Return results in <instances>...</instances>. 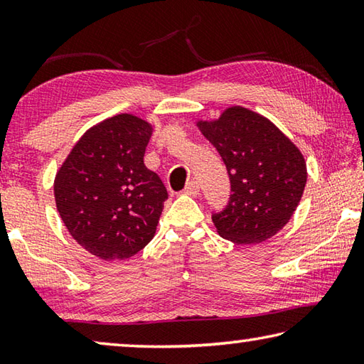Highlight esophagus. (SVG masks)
Listing matches in <instances>:
<instances>
[{
  "mask_svg": "<svg viewBox=\"0 0 364 364\" xmlns=\"http://www.w3.org/2000/svg\"><path fill=\"white\" fill-rule=\"evenodd\" d=\"M184 194L193 196V197L199 194V183H197L196 180H191V181L188 183V186L184 188Z\"/></svg>",
  "mask_w": 364,
  "mask_h": 364,
  "instance_id": "1",
  "label": "esophagus"
}]
</instances>
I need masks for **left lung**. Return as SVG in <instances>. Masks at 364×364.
<instances>
[{
  "mask_svg": "<svg viewBox=\"0 0 364 364\" xmlns=\"http://www.w3.org/2000/svg\"><path fill=\"white\" fill-rule=\"evenodd\" d=\"M199 128L223 159L231 183L228 204L212 213L220 236L236 244L274 236L304 194V156L268 119L239 106L215 122H199Z\"/></svg>",
  "mask_w": 364,
  "mask_h": 364,
  "instance_id": "1",
  "label": "left lung"
}]
</instances>
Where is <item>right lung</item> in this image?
<instances>
[{"label":"right lung","instance_id":"obj_1","mask_svg":"<svg viewBox=\"0 0 364 364\" xmlns=\"http://www.w3.org/2000/svg\"><path fill=\"white\" fill-rule=\"evenodd\" d=\"M151 133L138 117H110L80 138L54 180L65 228L102 260L130 258L156 234L168 193L144 165Z\"/></svg>","mask_w":364,"mask_h":364}]
</instances>
